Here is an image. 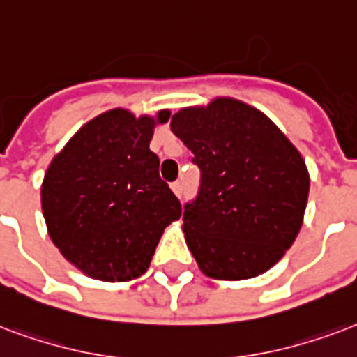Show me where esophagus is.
Returning <instances> with one entry per match:
<instances>
[{"mask_svg": "<svg viewBox=\"0 0 357 357\" xmlns=\"http://www.w3.org/2000/svg\"><path fill=\"white\" fill-rule=\"evenodd\" d=\"M171 188H173V192L176 193V195H181L182 193V182H173V184H171Z\"/></svg>", "mask_w": 357, "mask_h": 357, "instance_id": "esophagus-1", "label": "esophagus"}]
</instances>
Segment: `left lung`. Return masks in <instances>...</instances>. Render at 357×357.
Here are the masks:
<instances>
[{"mask_svg":"<svg viewBox=\"0 0 357 357\" xmlns=\"http://www.w3.org/2000/svg\"><path fill=\"white\" fill-rule=\"evenodd\" d=\"M171 132L201 171L182 214L201 272L227 281L266 272L292 245L307 204V167L296 147L264 113L233 98L182 109Z\"/></svg>","mask_w":357,"mask_h":357,"instance_id":"1","label":"left lung"}]
</instances>
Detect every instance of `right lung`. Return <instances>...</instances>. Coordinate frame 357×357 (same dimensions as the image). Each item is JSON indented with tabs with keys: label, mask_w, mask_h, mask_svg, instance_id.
<instances>
[{
	"label": "right lung",
	"mask_w": 357,
	"mask_h": 357,
	"mask_svg": "<svg viewBox=\"0 0 357 357\" xmlns=\"http://www.w3.org/2000/svg\"><path fill=\"white\" fill-rule=\"evenodd\" d=\"M167 119L158 113V123ZM153 134L154 119L112 109L85 124L44 175L50 238L91 278L143 275L164 229L181 218V201L149 149Z\"/></svg>",
	"instance_id": "add662e5"
}]
</instances>
